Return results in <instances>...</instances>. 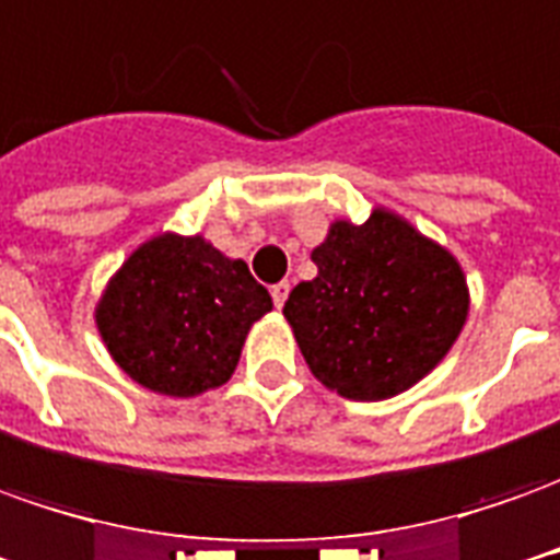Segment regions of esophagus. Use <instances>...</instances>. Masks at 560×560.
Masks as SVG:
<instances>
[{"instance_id":"1","label":"esophagus","mask_w":560,"mask_h":560,"mask_svg":"<svg viewBox=\"0 0 560 560\" xmlns=\"http://www.w3.org/2000/svg\"><path fill=\"white\" fill-rule=\"evenodd\" d=\"M289 283L287 280H280V283H273L271 287V299H273V304H277V307H283V304H287V299H289Z\"/></svg>"}]
</instances>
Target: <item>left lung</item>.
Returning a JSON list of instances; mask_svg holds the SVG:
<instances>
[{
	"instance_id": "left-lung-1",
	"label": "left lung",
	"mask_w": 560,
	"mask_h": 560,
	"mask_svg": "<svg viewBox=\"0 0 560 560\" xmlns=\"http://www.w3.org/2000/svg\"><path fill=\"white\" fill-rule=\"evenodd\" d=\"M317 277L289 292L283 317L317 381L377 402L445 360L469 314L466 277L445 246L384 207L331 222L311 253Z\"/></svg>"
}]
</instances>
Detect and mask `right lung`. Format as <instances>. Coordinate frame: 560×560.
Returning <instances> with one entry per match:
<instances>
[{
    "mask_svg": "<svg viewBox=\"0 0 560 560\" xmlns=\"http://www.w3.org/2000/svg\"><path fill=\"white\" fill-rule=\"evenodd\" d=\"M271 307L243 258L222 256L200 234H158L118 268L94 317L121 372L188 399L234 375L249 326Z\"/></svg>",
    "mask_w": 560,
    "mask_h": 560,
    "instance_id": "obj_1",
    "label": "right lung"
}]
</instances>
